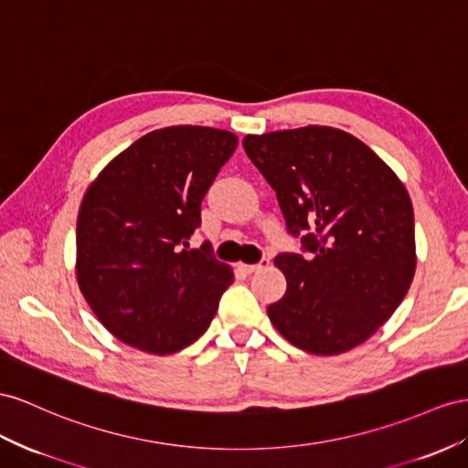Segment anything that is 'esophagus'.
Masks as SVG:
<instances>
[{"label":"esophagus","instance_id":"obj_1","mask_svg":"<svg viewBox=\"0 0 468 468\" xmlns=\"http://www.w3.org/2000/svg\"><path fill=\"white\" fill-rule=\"evenodd\" d=\"M267 267H269V259H261L259 262H255V265H241V271L250 274V272H257V271H262Z\"/></svg>","mask_w":468,"mask_h":468}]
</instances>
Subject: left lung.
<instances>
[{
  "instance_id": "obj_1",
  "label": "left lung",
  "mask_w": 468,
  "mask_h": 468,
  "mask_svg": "<svg viewBox=\"0 0 468 468\" xmlns=\"http://www.w3.org/2000/svg\"><path fill=\"white\" fill-rule=\"evenodd\" d=\"M243 148L277 191L289 231L306 233L303 245L313 253L274 259L286 292L267 308L272 326L316 356L364 344L415 274L413 206L403 182L362 140L332 126L247 134Z\"/></svg>"
}]
</instances>
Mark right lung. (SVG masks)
<instances>
[{"label":"right lung","mask_w":468,"mask_h":468,"mask_svg":"<svg viewBox=\"0 0 468 468\" xmlns=\"http://www.w3.org/2000/svg\"><path fill=\"white\" fill-rule=\"evenodd\" d=\"M229 130L167 126L92 179L77 219V282L101 324L132 348L167 356L211 324L233 269L209 243L187 249L201 201L237 148Z\"/></svg>","instance_id":"obj_1"}]
</instances>
